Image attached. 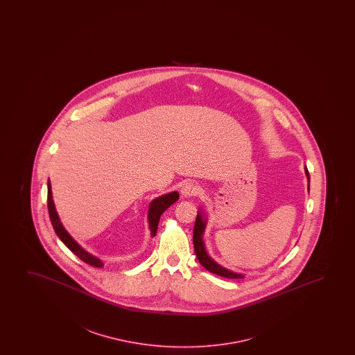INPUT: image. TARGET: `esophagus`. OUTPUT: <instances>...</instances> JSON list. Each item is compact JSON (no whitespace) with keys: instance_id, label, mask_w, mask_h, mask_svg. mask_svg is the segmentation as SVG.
<instances>
[{"instance_id":"esophagus-1","label":"esophagus","mask_w":355,"mask_h":355,"mask_svg":"<svg viewBox=\"0 0 355 355\" xmlns=\"http://www.w3.org/2000/svg\"><path fill=\"white\" fill-rule=\"evenodd\" d=\"M180 193H182V196H184V198H191V196H196L199 194L200 188L193 182H185L184 184L182 185V188H180Z\"/></svg>"}]
</instances>
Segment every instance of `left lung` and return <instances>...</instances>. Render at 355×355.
Wrapping results in <instances>:
<instances>
[{
  "instance_id": "left-lung-1",
  "label": "left lung",
  "mask_w": 355,
  "mask_h": 355,
  "mask_svg": "<svg viewBox=\"0 0 355 355\" xmlns=\"http://www.w3.org/2000/svg\"><path fill=\"white\" fill-rule=\"evenodd\" d=\"M306 175L308 182H311V177H309V172L306 170ZM308 189H309V184H308ZM205 228H206V220L202 218L201 212H198L196 220H195L194 233H193V243H194L195 254L199 259L200 264L205 269H207L209 272H214L219 277H228V279H243V275H241V274L230 272L228 269L219 266L218 263L214 262V259L209 257L207 252H206L204 240H202Z\"/></svg>"
}]
</instances>
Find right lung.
<instances>
[{
	"label": "right lung",
	"instance_id": "right-lung-1",
	"mask_svg": "<svg viewBox=\"0 0 355 355\" xmlns=\"http://www.w3.org/2000/svg\"><path fill=\"white\" fill-rule=\"evenodd\" d=\"M49 185V194H47V206H49V219L51 223L53 225L54 232L58 235L59 239L63 241L64 245L73 253L76 254L81 261L87 263L92 267L102 268L104 263L94 257L92 254H89L87 251H85L75 240H73L68 232L64 229L63 224L59 220L58 214L54 207L53 199H52V190H51V182H47ZM180 199V195L177 191H172L168 194L159 196L157 199L151 201L149 206V214H148V220H149V228H150L151 236H155L157 232V224L160 220L161 214L165 212L166 209L170 207L171 205L175 204L177 200Z\"/></svg>",
	"mask_w": 355,
	"mask_h": 355
}]
</instances>
